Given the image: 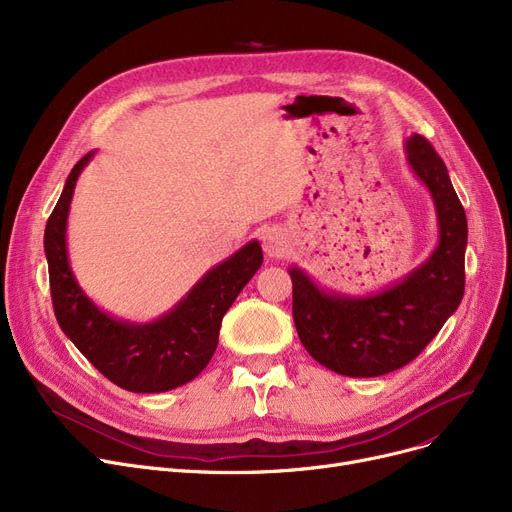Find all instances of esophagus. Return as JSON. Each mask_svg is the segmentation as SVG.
<instances>
[{"instance_id": "obj_1", "label": "esophagus", "mask_w": 512, "mask_h": 512, "mask_svg": "<svg viewBox=\"0 0 512 512\" xmlns=\"http://www.w3.org/2000/svg\"><path fill=\"white\" fill-rule=\"evenodd\" d=\"M261 245L267 257L278 259L284 257L288 247H290V240L286 236V232L278 226H267L261 230Z\"/></svg>"}]
</instances>
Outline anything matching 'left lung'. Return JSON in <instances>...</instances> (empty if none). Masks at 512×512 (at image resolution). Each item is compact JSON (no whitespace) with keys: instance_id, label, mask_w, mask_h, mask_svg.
Returning a JSON list of instances; mask_svg holds the SVG:
<instances>
[{"instance_id":"left-lung-1","label":"left lung","mask_w":512,"mask_h":512,"mask_svg":"<svg viewBox=\"0 0 512 512\" xmlns=\"http://www.w3.org/2000/svg\"><path fill=\"white\" fill-rule=\"evenodd\" d=\"M405 157L436 207L438 245L413 272L367 294L319 286L290 265L292 317L307 353L348 378H378L411 363L459 309L465 292L467 215L440 155L419 134Z\"/></svg>"}]
</instances>
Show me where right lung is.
Segmentation results:
<instances>
[{
  "mask_svg": "<svg viewBox=\"0 0 512 512\" xmlns=\"http://www.w3.org/2000/svg\"><path fill=\"white\" fill-rule=\"evenodd\" d=\"M97 151H89L66 178L45 226L51 301L62 332L95 369L128 392L155 394L184 386L207 367L218 348L220 326L240 290L263 263L259 240H249L213 265L164 315L130 321L107 313L80 288L68 257V213L76 180Z\"/></svg>",
  "mask_w": 512,
  "mask_h": 512,
  "instance_id": "obj_1",
  "label": "right lung"
}]
</instances>
